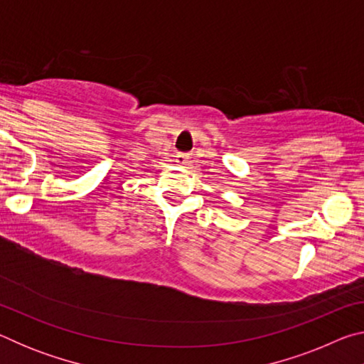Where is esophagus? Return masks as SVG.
<instances>
[{"label": "esophagus", "mask_w": 364, "mask_h": 364, "mask_svg": "<svg viewBox=\"0 0 364 364\" xmlns=\"http://www.w3.org/2000/svg\"><path fill=\"white\" fill-rule=\"evenodd\" d=\"M176 164H178V165H186V164H189V154L178 152V154H176Z\"/></svg>", "instance_id": "esophagus-1"}]
</instances>
